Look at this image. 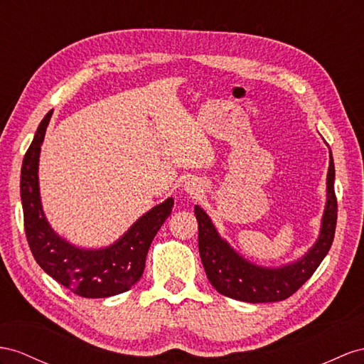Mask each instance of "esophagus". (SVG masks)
<instances>
[{"label": "esophagus", "instance_id": "esophagus-1", "mask_svg": "<svg viewBox=\"0 0 364 364\" xmlns=\"http://www.w3.org/2000/svg\"><path fill=\"white\" fill-rule=\"evenodd\" d=\"M184 191L186 193L192 195V197L197 198L198 195L203 193V189H201V184L197 181V180H188L184 183Z\"/></svg>", "mask_w": 364, "mask_h": 364}]
</instances>
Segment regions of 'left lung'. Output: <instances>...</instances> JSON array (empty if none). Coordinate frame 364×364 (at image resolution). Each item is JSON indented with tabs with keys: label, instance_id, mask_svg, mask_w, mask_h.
Here are the masks:
<instances>
[{
	"label": "left lung",
	"instance_id": "obj_1",
	"mask_svg": "<svg viewBox=\"0 0 364 364\" xmlns=\"http://www.w3.org/2000/svg\"><path fill=\"white\" fill-rule=\"evenodd\" d=\"M335 167L329 149V169L326 178V206L321 217L318 238L298 259L277 267H266L249 262L220 235L210 217L193 208L198 221V247L201 263L210 284L229 298L246 303L282 301L296 292L328 255L337 225V198L333 191Z\"/></svg>",
	"mask_w": 364,
	"mask_h": 364
}]
</instances>
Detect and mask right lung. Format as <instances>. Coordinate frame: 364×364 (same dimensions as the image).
<instances>
[{"label": "right lung", "instance_id": "add662e5", "mask_svg": "<svg viewBox=\"0 0 364 364\" xmlns=\"http://www.w3.org/2000/svg\"><path fill=\"white\" fill-rule=\"evenodd\" d=\"M53 109L43 118L33 141L27 149L21 167V203L27 243L43 271L85 298H106L129 291L143 275L149 247L156 232L171 215L169 197L143 213L114 243L85 249L60 237L43 210L38 166L41 144Z\"/></svg>", "mask_w": 364, "mask_h": 364}]
</instances>
